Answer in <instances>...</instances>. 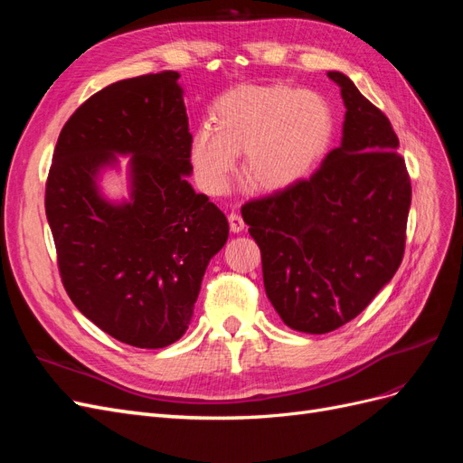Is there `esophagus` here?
Wrapping results in <instances>:
<instances>
[{"label": "esophagus", "mask_w": 463, "mask_h": 463, "mask_svg": "<svg viewBox=\"0 0 463 463\" xmlns=\"http://www.w3.org/2000/svg\"><path fill=\"white\" fill-rule=\"evenodd\" d=\"M228 222H230V230L233 232V233H240V232H243L245 230V222H243V218L237 214V213H232L230 216H228Z\"/></svg>", "instance_id": "34e87169"}]
</instances>
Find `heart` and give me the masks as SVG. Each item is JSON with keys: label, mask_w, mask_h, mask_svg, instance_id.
<instances>
[{"label": "heart", "mask_w": 463, "mask_h": 463, "mask_svg": "<svg viewBox=\"0 0 463 463\" xmlns=\"http://www.w3.org/2000/svg\"><path fill=\"white\" fill-rule=\"evenodd\" d=\"M332 111L313 90L247 89L214 109V128L193 133L191 164L204 189L223 193L243 152V175L262 191L291 187L313 170L332 138Z\"/></svg>", "instance_id": "1"}]
</instances>
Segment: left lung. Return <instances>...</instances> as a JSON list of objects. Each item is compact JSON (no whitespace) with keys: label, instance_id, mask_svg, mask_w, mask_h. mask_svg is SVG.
Returning <instances> with one entry per match:
<instances>
[{"label":"left lung","instance_id":"1","mask_svg":"<svg viewBox=\"0 0 463 463\" xmlns=\"http://www.w3.org/2000/svg\"><path fill=\"white\" fill-rule=\"evenodd\" d=\"M328 79L345 106L340 146L309 179L241 208L260 247L266 298L289 328L307 334L340 328L394 278L411 204L388 118L347 75Z\"/></svg>","mask_w":463,"mask_h":463}]
</instances>
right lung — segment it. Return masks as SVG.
I'll list each match as a JSON object with an SVG mask.
<instances>
[{"label": "right lung", "instance_id": "obj_1", "mask_svg": "<svg viewBox=\"0 0 463 463\" xmlns=\"http://www.w3.org/2000/svg\"><path fill=\"white\" fill-rule=\"evenodd\" d=\"M179 73L114 82L69 118L53 150L46 216L67 296L123 344L158 349L191 325L206 266L230 226L194 193L189 118ZM126 166L128 191L101 179Z\"/></svg>", "mask_w": 463, "mask_h": 463}]
</instances>
